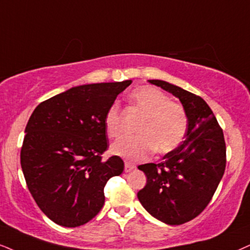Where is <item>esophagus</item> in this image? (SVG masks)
I'll return each instance as SVG.
<instances>
[{"mask_svg":"<svg viewBox=\"0 0 250 250\" xmlns=\"http://www.w3.org/2000/svg\"><path fill=\"white\" fill-rule=\"evenodd\" d=\"M134 169H136V166L134 165V164H131L129 162L125 164V172H131V170H134Z\"/></svg>","mask_w":250,"mask_h":250,"instance_id":"obj_1","label":"esophagus"}]
</instances>
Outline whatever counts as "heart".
<instances>
[{"instance_id":"obj_1","label":"heart","mask_w":250,"mask_h":250,"mask_svg":"<svg viewBox=\"0 0 250 250\" xmlns=\"http://www.w3.org/2000/svg\"><path fill=\"white\" fill-rule=\"evenodd\" d=\"M129 103L141 119L136 125L137 135L121 137L110 146V152L130 162L146 158L154 150L168 153L178 147L188 130V115L178 103L170 102L157 87L145 85L132 91ZM105 130L109 137L121 132V113L119 104H112L104 118Z\"/></svg>"}]
</instances>
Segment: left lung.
Instances as JSON below:
<instances>
[{"mask_svg": "<svg viewBox=\"0 0 250 250\" xmlns=\"http://www.w3.org/2000/svg\"><path fill=\"white\" fill-rule=\"evenodd\" d=\"M178 97L188 115L182 144L165 154L162 163L138 166L146 185L137 197L148 213L168 225H181L197 217L222 180L226 167L223 129L200 96L159 80H150Z\"/></svg>", "mask_w": 250, "mask_h": 250, "instance_id": "8db88e82", "label": "left lung"}]
</instances>
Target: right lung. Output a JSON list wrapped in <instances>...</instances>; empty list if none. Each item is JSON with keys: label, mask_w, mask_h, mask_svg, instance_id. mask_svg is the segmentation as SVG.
<instances>
[{"label": "right lung", "mask_w": 250, "mask_h": 250, "mask_svg": "<svg viewBox=\"0 0 250 250\" xmlns=\"http://www.w3.org/2000/svg\"><path fill=\"white\" fill-rule=\"evenodd\" d=\"M131 81L72 87L45 100L25 128L21 165L40 210L58 225L77 227L97 216L104 187L125 168L108 148L104 118Z\"/></svg>", "instance_id": "add662e5"}]
</instances>
